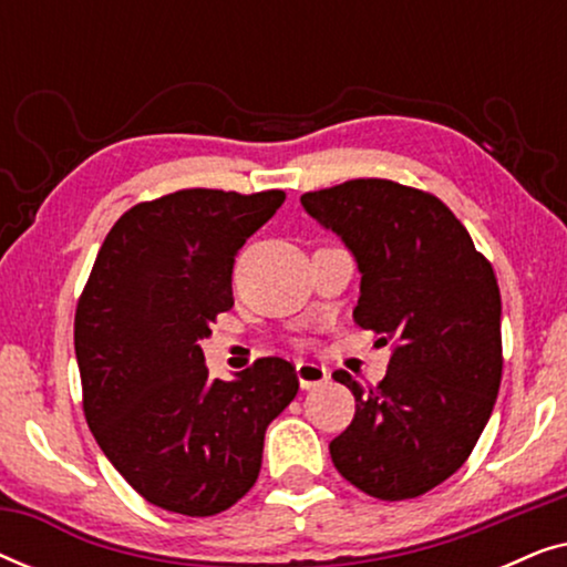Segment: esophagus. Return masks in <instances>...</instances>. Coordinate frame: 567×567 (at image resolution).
I'll return each mask as SVG.
<instances>
[{"label":"esophagus","mask_w":567,"mask_h":567,"mask_svg":"<svg viewBox=\"0 0 567 567\" xmlns=\"http://www.w3.org/2000/svg\"><path fill=\"white\" fill-rule=\"evenodd\" d=\"M297 377H299L301 390H312V386H320L330 379L328 369H324L322 363H317V361H299L297 363Z\"/></svg>","instance_id":"1"}]
</instances>
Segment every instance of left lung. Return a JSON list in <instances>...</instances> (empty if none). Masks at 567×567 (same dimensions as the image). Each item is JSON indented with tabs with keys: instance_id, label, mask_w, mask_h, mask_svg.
Wrapping results in <instances>:
<instances>
[{
	"instance_id": "1",
	"label": "left lung",
	"mask_w": 567,
	"mask_h": 567,
	"mask_svg": "<svg viewBox=\"0 0 567 567\" xmlns=\"http://www.w3.org/2000/svg\"><path fill=\"white\" fill-rule=\"evenodd\" d=\"M361 274L353 320L394 340L390 371L363 390L336 371L355 415L330 441L336 470L382 501L429 493L467 462L498 398L501 291L470 231L431 193L348 181L301 196Z\"/></svg>"
}]
</instances>
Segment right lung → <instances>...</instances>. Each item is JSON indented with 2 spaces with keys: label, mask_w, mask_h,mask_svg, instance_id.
Masks as SVG:
<instances>
[{
  "label": "right lung",
  "mask_w": 567,
  "mask_h": 567,
  "mask_svg": "<svg viewBox=\"0 0 567 567\" xmlns=\"http://www.w3.org/2000/svg\"><path fill=\"white\" fill-rule=\"evenodd\" d=\"M284 198L190 188L136 204L107 231L76 305L92 436L142 498L173 514L235 506L258 480L266 429L299 392L278 355L231 382L208 379L198 343L235 305L237 250Z\"/></svg>",
  "instance_id": "obj_1"
}]
</instances>
